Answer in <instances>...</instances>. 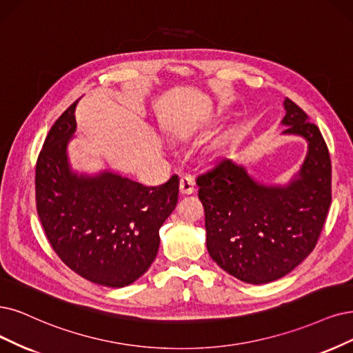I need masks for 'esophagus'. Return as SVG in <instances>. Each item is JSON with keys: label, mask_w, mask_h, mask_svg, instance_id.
<instances>
[{"label": "esophagus", "mask_w": 353, "mask_h": 353, "mask_svg": "<svg viewBox=\"0 0 353 353\" xmlns=\"http://www.w3.org/2000/svg\"><path fill=\"white\" fill-rule=\"evenodd\" d=\"M194 192V181L192 176H181L180 177V193L181 194H192Z\"/></svg>", "instance_id": "34e87169"}]
</instances>
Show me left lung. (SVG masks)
Instances as JSON below:
<instances>
[{
    "label": "left lung",
    "mask_w": 353,
    "mask_h": 353,
    "mask_svg": "<svg viewBox=\"0 0 353 353\" xmlns=\"http://www.w3.org/2000/svg\"><path fill=\"white\" fill-rule=\"evenodd\" d=\"M283 134L308 141V154L288 186H265L224 159L196 179L214 262L247 283H268L314 250L332 203L329 148L317 125L285 99Z\"/></svg>",
    "instance_id": "1"
}]
</instances>
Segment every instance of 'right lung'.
Returning <instances> with one entry per match:
<instances>
[{
    "label": "right lung",
    "instance_id": "right-lung-1",
    "mask_svg": "<svg viewBox=\"0 0 353 353\" xmlns=\"http://www.w3.org/2000/svg\"><path fill=\"white\" fill-rule=\"evenodd\" d=\"M77 101L52 125L36 163V210L62 262L84 279L122 288L148 270L159 252V230L173 212L179 176L142 186L104 172L77 176L67 145L75 130Z\"/></svg>",
    "mask_w": 353,
    "mask_h": 353
}]
</instances>
